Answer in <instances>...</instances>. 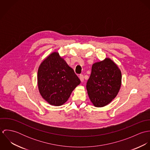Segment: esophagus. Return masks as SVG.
<instances>
[{"label": "esophagus", "instance_id": "obj_1", "mask_svg": "<svg viewBox=\"0 0 150 150\" xmlns=\"http://www.w3.org/2000/svg\"><path fill=\"white\" fill-rule=\"evenodd\" d=\"M79 77H80V79L81 81V82H83L84 80V76H83V74H80V76H79Z\"/></svg>", "mask_w": 150, "mask_h": 150}]
</instances>
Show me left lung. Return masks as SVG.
I'll return each instance as SVG.
<instances>
[{
	"label": "left lung",
	"mask_w": 150,
	"mask_h": 150,
	"mask_svg": "<svg viewBox=\"0 0 150 150\" xmlns=\"http://www.w3.org/2000/svg\"><path fill=\"white\" fill-rule=\"evenodd\" d=\"M120 68L110 58L92 64L91 74L86 83L90 100L95 107L108 105L117 95L121 86Z\"/></svg>",
	"instance_id": "1"
}]
</instances>
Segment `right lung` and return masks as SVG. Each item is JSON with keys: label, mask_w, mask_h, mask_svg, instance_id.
<instances>
[{"label": "right lung", "mask_w": 150, "mask_h": 150, "mask_svg": "<svg viewBox=\"0 0 150 150\" xmlns=\"http://www.w3.org/2000/svg\"><path fill=\"white\" fill-rule=\"evenodd\" d=\"M81 81L58 52H54L40 64L38 85L43 99L50 105L59 106L67 101Z\"/></svg>", "instance_id": "obj_1"}]
</instances>
